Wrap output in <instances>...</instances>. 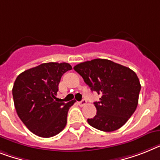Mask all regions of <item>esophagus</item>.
Listing matches in <instances>:
<instances>
[{
  "instance_id": "1",
  "label": "esophagus",
  "mask_w": 160,
  "mask_h": 160,
  "mask_svg": "<svg viewBox=\"0 0 160 160\" xmlns=\"http://www.w3.org/2000/svg\"><path fill=\"white\" fill-rule=\"evenodd\" d=\"M78 105H80V106H84L85 105H87V101L86 100H82L81 101H78Z\"/></svg>"
}]
</instances>
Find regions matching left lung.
<instances>
[{
  "label": "left lung",
  "mask_w": 160,
  "mask_h": 160,
  "mask_svg": "<svg viewBox=\"0 0 160 160\" xmlns=\"http://www.w3.org/2000/svg\"><path fill=\"white\" fill-rule=\"evenodd\" d=\"M92 92L101 95L95 102L96 115L90 125L103 132L120 128L135 112L141 84L136 72L128 67L105 59H95L73 67Z\"/></svg>",
  "instance_id": "obj_1"
}]
</instances>
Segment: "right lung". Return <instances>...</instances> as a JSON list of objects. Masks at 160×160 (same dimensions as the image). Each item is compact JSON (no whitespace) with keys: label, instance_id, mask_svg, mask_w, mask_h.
<instances>
[{"label":"right lung","instance_id":"add662e5","mask_svg":"<svg viewBox=\"0 0 160 160\" xmlns=\"http://www.w3.org/2000/svg\"><path fill=\"white\" fill-rule=\"evenodd\" d=\"M71 69L68 63H44L21 72L14 81L12 94L17 114L35 135L51 137L65 128L75 101L58 102L55 96L62 75Z\"/></svg>","mask_w":160,"mask_h":160}]
</instances>
